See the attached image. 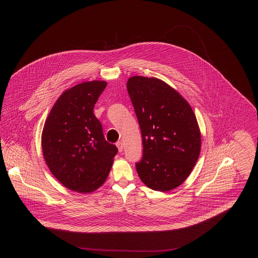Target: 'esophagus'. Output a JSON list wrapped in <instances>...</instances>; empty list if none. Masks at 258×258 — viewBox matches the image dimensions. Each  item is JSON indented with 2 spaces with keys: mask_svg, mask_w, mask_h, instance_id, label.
Listing matches in <instances>:
<instances>
[{
  "mask_svg": "<svg viewBox=\"0 0 258 258\" xmlns=\"http://www.w3.org/2000/svg\"><path fill=\"white\" fill-rule=\"evenodd\" d=\"M116 146L118 147V150H119V152L121 153V152H123V143L121 142V141H118L117 143H116Z\"/></svg>",
  "mask_w": 258,
  "mask_h": 258,
  "instance_id": "obj_1",
  "label": "esophagus"
}]
</instances>
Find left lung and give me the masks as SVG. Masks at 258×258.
I'll return each mask as SVG.
<instances>
[{"label":"left lung","instance_id":"obj_1","mask_svg":"<svg viewBox=\"0 0 258 258\" xmlns=\"http://www.w3.org/2000/svg\"><path fill=\"white\" fill-rule=\"evenodd\" d=\"M126 88L142 135L136 171L148 187L171 190L184 183L200 154L196 115L178 92L158 78L133 76Z\"/></svg>","mask_w":258,"mask_h":258}]
</instances>
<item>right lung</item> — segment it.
Here are the masks:
<instances>
[{
	"mask_svg": "<svg viewBox=\"0 0 258 258\" xmlns=\"http://www.w3.org/2000/svg\"><path fill=\"white\" fill-rule=\"evenodd\" d=\"M107 85L90 81L67 90L44 123L43 157L50 171L68 188L87 194L103 184L118 149L107 142L94 107Z\"/></svg>",
	"mask_w": 258,
	"mask_h": 258,
	"instance_id": "1",
	"label": "right lung"
}]
</instances>
